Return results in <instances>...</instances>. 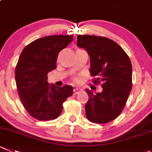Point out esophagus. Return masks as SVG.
Returning a JSON list of instances; mask_svg holds the SVG:
<instances>
[{
  "label": "esophagus",
  "mask_w": 152,
  "mask_h": 152,
  "mask_svg": "<svg viewBox=\"0 0 152 152\" xmlns=\"http://www.w3.org/2000/svg\"><path fill=\"white\" fill-rule=\"evenodd\" d=\"M82 91V89H80V88H75L74 89V94L75 95H77V94H78L79 92H80Z\"/></svg>",
  "instance_id": "esophagus-1"
}]
</instances>
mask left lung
Here are the masks:
<instances>
[{
  "instance_id": "left-lung-1",
  "label": "left lung",
  "mask_w": 152,
  "mask_h": 152,
  "mask_svg": "<svg viewBox=\"0 0 152 152\" xmlns=\"http://www.w3.org/2000/svg\"><path fill=\"white\" fill-rule=\"evenodd\" d=\"M77 47L84 48L90 58L94 83L103 82L102 91L94 94L86 89L89 101L86 118L95 123H107L119 115L132 88V66L125 50L115 42L90 35H78Z\"/></svg>"
}]
</instances>
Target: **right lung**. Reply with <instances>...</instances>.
Returning <instances> with one entry per match:
<instances>
[{
	"mask_svg": "<svg viewBox=\"0 0 152 152\" xmlns=\"http://www.w3.org/2000/svg\"><path fill=\"white\" fill-rule=\"evenodd\" d=\"M73 36L42 37L26 46L21 53L15 76L23 105L30 115L40 121L57 118L63 103L73 94L72 86L49 84L48 73L57 68L59 52L67 47Z\"/></svg>",
	"mask_w": 152,
	"mask_h": 152,
	"instance_id": "right-lung-1",
	"label": "right lung"
}]
</instances>
